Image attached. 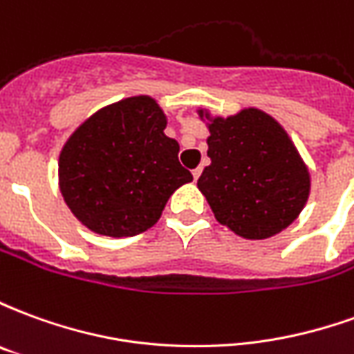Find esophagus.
<instances>
[{
    "mask_svg": "<svg viewBox=\"0 0 354 354\" xmlns=\"http://www.w3.org/2000/svg\"><path fill=\"white\" fill-rule=\"evenodd\" d=\"M201 172H203V169H201V167H197V169H193V178H195V180H197V178L201 176Z\"/></svg>",
    "mask_w": 354,
    "mask_h": 354,
    "instance_id": "esophagus-1",
    "label": "esophagus"
}]
</instances>
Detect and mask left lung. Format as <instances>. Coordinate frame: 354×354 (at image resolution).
Segmentation results:
<instances>
[{
    "instance_id": "8db88e82",
    "label": "left lung",
    "mask_w": 354,
    "mask_h": 354,
    "mask_svg": "<svg viewBox=\"0 0 354 354\" xmlns=\"http://www.w3.org/2000/svg\"><path fill=\"white\" fill-rule=\"evenodd\" d=\"M207 123L210 165L197 180L218 222L248 241L286 230L311 193V174L288 132L258 108L233 115L197 109Z\"/></svg>"
}]
</instances>
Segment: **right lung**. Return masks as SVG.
<instances>
[{
    "label": "right lung",
    "mask_w": 354,
    "mask_h": 354,
    "mask_svg": "<svg viewBox=\"0 0 354 354\" xmlns=\"http://www.w3.org/2000/svg\"><path fill=\"white\" fill-rule=\"evenodd\" d=\"M165 129L157 100L138 94L94 111L70 134L58 157V187L87 230L115 239L138 235L192 182Z\"/></svg>",
    "instance_id": "obj_1"
}]
</instances>
